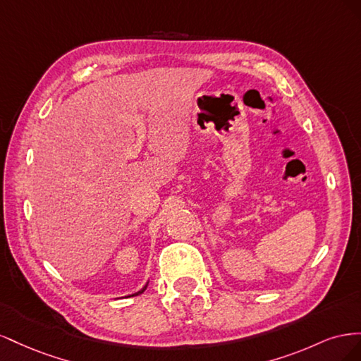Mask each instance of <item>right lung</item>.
<instances>
[{"label":"right lung","instance_id":"1","mask_svg":"<svg viewBox=\"0 0 361 361\" xmlns=\"http://www.w3.org/2000/svg\"><path fill=\"white\" fill-rule=\"evenodd\" d=\"M146 288H147V285L143 288V289H141V290H138V292H135V293H133V295H128V297H135V295H140V293H143L145 290H146Z\"/></svg>","mask_w":361,"mask_h":361}]
</instances>
